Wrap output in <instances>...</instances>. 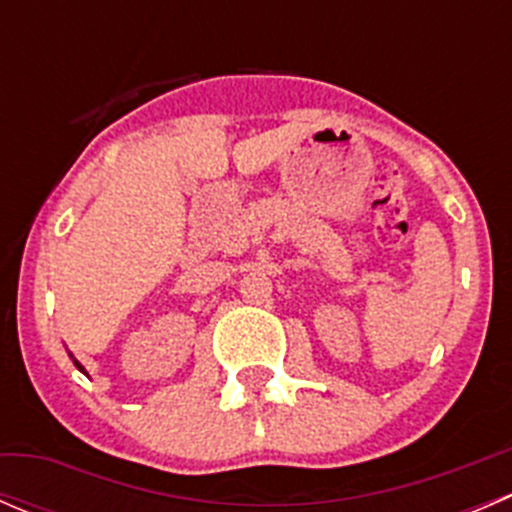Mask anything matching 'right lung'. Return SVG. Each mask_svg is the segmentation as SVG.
<instances>
[{"instance_id": "right-lung-1", "label": "right lung", "mask_w": 512, "mask_h": 512, "mask_svg": "<svg viewBox=\"0 0 512 512\" xmlns=\"http://www.w3.org/2000/svg\"><path fill=\"white\" fill-rule=\"evenodd\" d=\"M74 364H76V366H79V361H74ZM79 369H81V366H79Z\"/></svg>"}]
</instances>
